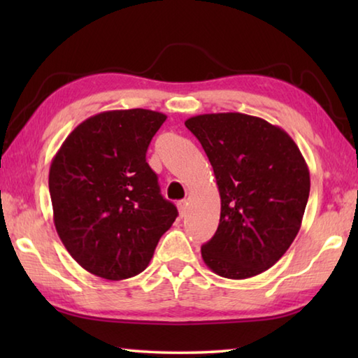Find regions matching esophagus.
<instances>
[{
  "label": "esophagus",
  "mask_w": 358,
  "mask_h": 358,
  "mask_svg": "<svg viewBox=\"0 0 358 358\" xmlns=\"http://www.w3.org/2000/svg\"><path fill=\"white\" fill-rule=\"evenodd\" d=\"M178 211H180V216L181 217L186 216V213H187V202L186 201H180L178 202Z\"/></svg>",
  "instance_id": "esophagus-1"
}]
</instances>
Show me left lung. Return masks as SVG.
I'll list each match as a JSON object with an SVG mask.
<instances>
[{
	"label": "left lung",
	"instance_id": "8db88e82",
	"mask_svg": "<svg viewBox=\"0 0 358 358\" xmlns=\"http://www.w3.org/2000/svg\"><path fill=\"white\" fill-rule=\"evenodd\" d=\"M213 167L221 197L220 226L202 246L211 271L229 280L260 275L280 260L299 234L310 171L280 126L229 112L185 121Z\"/></svg>",
	"mask_w": 358,
	"mask_h": 358
}]
</instances>
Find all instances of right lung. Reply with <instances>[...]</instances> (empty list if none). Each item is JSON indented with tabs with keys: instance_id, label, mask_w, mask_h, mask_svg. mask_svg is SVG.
Returning <instances> with one entry per match:
<instances>
[{
	"instance_id": "add662e5",
	"label": "right lung",
	"mask_w": 358,
	"mask_h": 358,
	"mask_svg": "<svg viewBox=\"0 0 358 358\" xmlns=\"http://www.w3.org/2000/svg\"><path fill=\"white\" fill-rule=\"evenodd\" d=\"M166 118L147 108L98 113L82 121L53 157V222L72 259L90 273L110 281L138 275L178 216L147 162Z\"/></svg>"
}]
</instances>
